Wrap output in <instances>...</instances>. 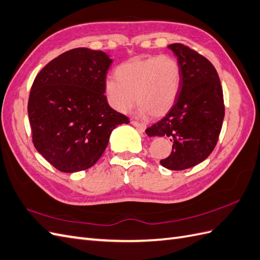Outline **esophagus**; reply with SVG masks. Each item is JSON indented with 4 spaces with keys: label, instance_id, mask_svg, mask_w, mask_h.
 <instances>
[{
    "label": "esophagus",
    "instance_id": "esophagus-1",
    "mask_svg": "<svg viewBox=\"0 0 260 260\" xmlns=\"http://www.w3.org/2000/svg\"><path fill=\"white\" fill-rule=\"evenodd\" d=\"M132 124L136 126V127L140 128L142 131H145L146 129V124L145 123H140V122H137V121H132Z\"/></svg>",
    "mask_w": 260,
    "mask_h": 260
}]
</instances>
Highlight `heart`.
<instances>
[{"label":"heart","instance_id":"1","mask_svg":"<svg viewBox=\"0 0 260 260\" xmlns=\"http://www.w3.org/2000/svg\"><path fill=\"white\" fill-rule=\"evenodd\" d=\"M180 86L179 62L170 55H154L118 65L115 77L106 80L105 89L109 103L120 112L133 108L136 95L140 112L159 117L174 106Z\"/></svg>","mask_w":260,"mask_h":260}]
</instances>
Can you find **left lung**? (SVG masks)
<instances>
[{
  "instance_id": "8db88e82",
  "label": "left lung",
  "mask_w": 260,
  "mask_h": 260,
  "mask_svg": "<svg viewBox=\"0 0 260 260\" xmlns=\"http://www.w3.org/2000/svg\"><path fill=\"white\" fill-rule=\"evenodd\" d=\"M169 48L181 69L180 91L168 114L146 133L171 138L172 151L160 163L180 171L198 165L214 149L224 117V101L218 73L205 56L182 43Z\"/></svg>"
}]
</instances>
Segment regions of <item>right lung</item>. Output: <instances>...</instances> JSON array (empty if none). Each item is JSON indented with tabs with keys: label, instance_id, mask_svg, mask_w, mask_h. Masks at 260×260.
<instances>
[{
	"label": "right lung",
	"instance_id": "add662e5",
	"mask_svg": "<svg viewBox=\"0 0 260 260\" xmlns=\"http://www.w3.org/2000/svg\"><path fill=\"white\" fill-rule=\"evenodd\" d=\"M111 63L102 51L76 48L48 63L34 80L28 100L32 143L58 171L92 167L112 131L129 122L103 94Z\"/></svg>",
	"mask_w": 260,
	"mask_h": 260
}]
</instances>
